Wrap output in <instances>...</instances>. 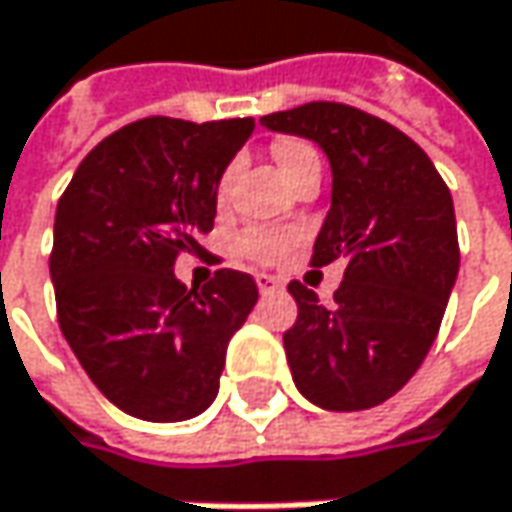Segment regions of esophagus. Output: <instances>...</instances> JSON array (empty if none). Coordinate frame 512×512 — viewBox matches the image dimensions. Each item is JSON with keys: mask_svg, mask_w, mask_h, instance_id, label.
I'll use <instances>...</instances> for the list:
<instances>
[{"mask_svg": "<svg viewBox=\"0 0 512 512\" xmlns=\"http://www.w3.org/2000/svg\"><path fill=\"white\" fill-rule=\"evenodd\" d=\"M257 289H260V295H275V292H281L284 289V281L281 278H275V275H255Z\"/></svg>", "mask_w": 512, "mask_h": 512, "instance_id": "obj_1", "label": "esophagus"}]
</instances>
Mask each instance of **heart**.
Listing matches in <instances>:
<instances>
[{
    "label": "heart",
    "instance_id": "heart-1",
    "mask_svg": "<svg viewBox=\"0 0 512 512\" xmlns=\"http://www.w3.org/2000/svg\"><path fill=\"white\" fill-rule=\"evenodd\" d=\"M272 159H275V165L281 167L286 182H295L310 167H318V153L301 138H281V141H275L272 144ZM226 191L228 176H223L217 194L226 196ZM289 246H292V234L275 231V228H249L237 240V249L249 260H255V263H278L289 252Z\"/></svg>",
    "mask_w": 512,
    "mask_h": 512
}]
</instances>
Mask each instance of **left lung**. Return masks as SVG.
<instances>
[{
	"label": "left lung",
	"mask_w": 512,
	"mask_h": 512,
	"mask_svg": "<svg viewBox=\"0 0 512 512\" xmlns=\"http://www.w3.org/2000/svg\"><path fill=\"white\" fill-rule=\"evenodd\" d=\"M260 124L327 153L333 194L313 266L345 260L333 307L289 284L298 318L284 350L295 388L327 411L379 406L423 365L458 278L452 194L406 133L356 106L313 101Z\"/></svg>",
	"instance_id": "8db88e82"
}]
</instances>
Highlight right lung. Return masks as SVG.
I'll use <instances>...</instances> for the list:
<instances>
[{"label":"right lung","instance_id":"1","mask_svg":"<svg viewBox=\"0 0 512 512\" xmlns=\"http://www.w3.org/2000/svg\"><path fill=\"white\" fill-rule=\"evenodd\" d=\"M252 118H141L106 136L57 202L48 257L57 321L112 406L150 423L202 414L226 347L257 304L252 275L217 269L188 289L176 257L202 252L217 188Z\"/></svg>","mask_w":512,"mask_h":512}]
</instances>
